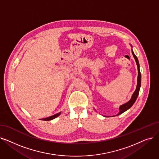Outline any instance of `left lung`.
Wrapping results in <instances>:
<instances>
[{"label": "left lung", "mask_w": 159, "mask_h": 159, "mask_svg": "<svg viewBox=\"0 0 159 159\" xmlns=\"http://www.w3.org/2000/svg\"><path fill=\"white\" fill-rule=\"evenodd\" d=\"M131 47H133L132 45H130ZM132 54L133 55V57L136 61V63L137 65V67H138V78H137V85H136V88L135 89L134 92L133 93L132 97H131L130 99L125 104L121 105L120 108V112L119 113L116 115V116H118L120 114H121L122 113H123L124 112L127 111L128 109H129L133 105V104L134 103V102L136 101L137 98H138V95L139 94V91H140V88L141 86V73H140V64H139V60H138V58L136 57V55L134 54L133 49H132Z\"/></svg>", "instance_id": "1"}]
</instances>
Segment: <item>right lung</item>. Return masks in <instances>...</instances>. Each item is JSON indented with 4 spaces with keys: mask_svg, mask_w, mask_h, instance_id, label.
<instances>
[{
    "mask_svg": "<svg viewBox=\"0 0 159 159\" xmlns=\"http://www.w3.org/2000/svg\"><path fill=\"white\" fill-rule=\"evenodd\" d=\"M60 114H61V112H59V113L56 114H54V115H53V116H52L48 117V118H43V119H42V120H44V121H49V120H53V119H54V118H57V117H58V116H60Z\"/></svg>",
    "mask_w": 159,
    "mask_h": 159,
    "instance_id": "obj_1",
    "label": "right lung"
}]
</instances>
